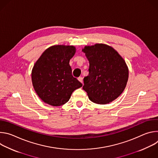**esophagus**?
<instances>
[{"label": "esophagus", "mask_w": 158, "mask_h": 158, "mask_svg": "<svg viewBox=\"0 0 158 158\" xmlns=\"http://www.w3.org/2000/svg\"><path fill=\"white\" fill-rule=\"evenodd\" d=\"M78 80H79V82H81L82 84H83V80H82V77H78Z\"/></svg>", "instance_id": "1"}]
</instances>
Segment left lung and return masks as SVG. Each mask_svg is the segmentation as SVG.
<instances>
[{
  "mask_svg": "<svg viewBox=\"0 0 158 158\" xmlns=\"http://www.w3.org/2000/svg\"><path fill=\"white\" fill-rule=\"evenodd\" d=\"M82 51L89 62L82 89L94 103L106 104L118 98L129 77L127 65L113 48L103 44L85 46Z\"/></svg>",
  "mask_w": 158,
  "mask_h": 158,
  "instance_id": "8db88e82",
  "label": "left lung"
}]
</instances>
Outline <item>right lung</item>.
I'll return each instance as SVG.
<instances>
[{
    "mask_svg": "<svg viewBox=\"0 0 158 158\" xmlns=\"http://www.w3.org/2000/svg\"><path fill=\"white\" fill-rule=\"evenodd\" d=\"M76 48L54 46L45 51L32 71V84L37 94L44 102L59 106L68 101L74 90L82 86L72 74L69 65Z\"/></svg>",
    "mask_w": 158,
    "mask_h": 158,
    "instance_id": "obj_1",
    "label": "right lung"
}]
</instances>
